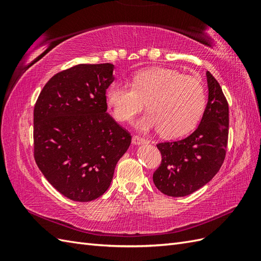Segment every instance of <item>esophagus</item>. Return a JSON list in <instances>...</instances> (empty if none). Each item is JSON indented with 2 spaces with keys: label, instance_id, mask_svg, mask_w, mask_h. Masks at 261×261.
Listing matches in <instances>:
<instances>
[{
  "label": "esophagus",
  "instance_id": "1",
  "mask_svg": "<svg viewBox=\"0 0 261 261\" xmlns=\"http://www.w3.org/2000/svg\"><path fill=\"white\" fill-rule=\"evenodd\" d=\"M132 143H133V145L138 146V145H144V144H147V143H148V140H147V139H145V138H141V137H139V136H133V138H132Z\"/></svg>",
  "mask_w": 261,
  "mask_h": 261
}]
</instances>
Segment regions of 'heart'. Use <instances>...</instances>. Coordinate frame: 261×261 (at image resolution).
<instances>
[{
    "label": "heart",
    "mask_w": 261,
    "mask_h": 261,
    "mask_svg": "<svg viewBox=\"0 0 261 261\" xmlns=\"http://www.w3.org/2000/svg\"><path fill=\"white\" fill-rule=\"evenodd\" d=\"M106 97L120 122L130 121L147 102L149 111L136 122V127L141 130L159 128L164 137L191 132L199 122L206 103L200 80L160 66L134 74L132 86L124 82L111 84Z\"/></svg>",
    "instance_id": "heart-1"
}]
</instances>
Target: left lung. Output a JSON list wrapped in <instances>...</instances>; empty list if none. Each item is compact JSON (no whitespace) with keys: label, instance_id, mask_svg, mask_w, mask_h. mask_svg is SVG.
<instances>
[{"label":"left lung","instance_id":"1","mask_svg":"<svg viewBox=\"0 0 261 261\" xmlns=\"http://www.w3.org/2000/svg\"><path fill=\"white\" fill-rule=\"evenodd\" d=\"M208 102L201 121L188 137L158 144L162 162L153 183L164 195L184 197L208 184L222 165L228 136V106L221 86L206 72Z\"/></svg>","mask_w":261,"mask_h":261}]
</instances>
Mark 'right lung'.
Masks as SVG:
<instances>
[{"mask_svg": "<svg viewBox=\"0 0 261 261\" xmlns=\"http://www.w3.org/2000/svg\"><path fill=\"white\" fill-rule=\"evenodd\" d=\"M114 65L80 64L54 75L34 110L35 160L63 196L91 201L111 185L132 136L107 113Z\"/></svg>", "mask_w": 261, "mask_h": 261, "instance_id": "add662e5", "label": "right lung"}]
</instances>
